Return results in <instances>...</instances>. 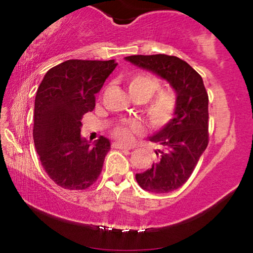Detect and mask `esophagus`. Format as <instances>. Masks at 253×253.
<instances>
[{
  "label": "esophagus",
  "mask_w": 253,
  "mask_h": 253,
  "mask_svg": "<svg viewBox=\"0 0 253 253\" xmlns=\"http://www.w3.org/2000/svg\"><path fill=\"white\" fill-rule=\"evenodd\" d=\"M113 147L114 148H120V150H131L130 146H127V145H124L122 143H120V141H114Z\"/></svg>",
  "instance_id": "1"
}]
</instances>
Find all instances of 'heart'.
Here are the masks:
<instances>
[{
  "instance_id": "obj_1",
  "label": "heart",
  "mask_w": 253,
  "mask_h": 253,
  "mask_svg": "<svg viewBox=\"0 0 253 253\" xmlns=\"http://www.w3.org/2000/svg\"><path fill=\"white\" fill-rule=\"evenodd\" d=\"M161 83L153 75L138 74L131 75L127 79V89L131 96L147 101L160 88ZM176 109L175 96L170 92H160L145 106V114L153 126L160 127L170 122ZM143 131V126L138 121L122 122L114 129V134L122 141H130L134 133Z\"/></svg>"
}]
</instances>
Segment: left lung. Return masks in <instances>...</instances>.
<instances>
[{"label":"left lung","mask_w":253,"mask_h":253,"mask_svg":"<svg viewBox=\"0 0 253 253\" xmlns=\"http://www.w3.org/2000/svg\"><path fill=\"white\" fill-rule=\"evenodd\" d=\"M124 60L165 79L176 93L174 117L150 137L160 145L155 151L159 158L136 174L138 184L148 192L174 191L188 181L209 144V95L203 78L176 56L132 55Z\"/></svg>","instance_id":"obj_1"}]
</instances>
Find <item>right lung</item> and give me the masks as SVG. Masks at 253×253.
<instances>
[{"label":"right lung","instance_id":"right-lung-1","mask_svg":"<svg viewBox=\"0 0 253 253\" xmlns=\"http://www.w3.org/2000/svg\"><path fill=\"white\" fill-rule=\"evenodd\" d=\"M116 61L69 60L47 71L34 102L33 139L41 165L57 185L84 190L98 179L110 141L89 144L82 137V117L95 107V94Z\"/></svg>","mask_w":253,"mask_h":253}]
</instances>
